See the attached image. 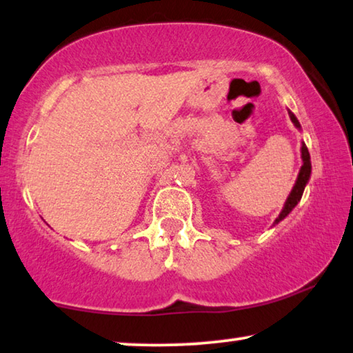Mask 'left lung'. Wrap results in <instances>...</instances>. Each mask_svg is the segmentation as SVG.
<instances>
[{
    "label": "left lung",
    "mask_w": 353,
    "mask_h": 353,
    "mask_svg": "<svg viewBox=\"0 0 353 353\" xmlns=\"http://www.w3.org/2000/svg\"><path fill=\"white\" fill-rule=\"evenodd\" d=\"M288 115H290V120L293 122V125L296 126L298 130H301V125H299L298 119L294 117V114L292 112L290 109H288ZM301 160H303V165H301V168H299L296 182H294V185L292 188L290 194H288L285 204H283L281 214H279V217L274 220V223H272V225H277L279 222H282V220L292 212L294 206H296V204L299 203V199H301L304 188H306L309 179H311V171H312L311 155H309V150H307L306 144H304V141H301Z\"/></svg>",
    "instance_id": "left-lung-1"
}]
</instances>
